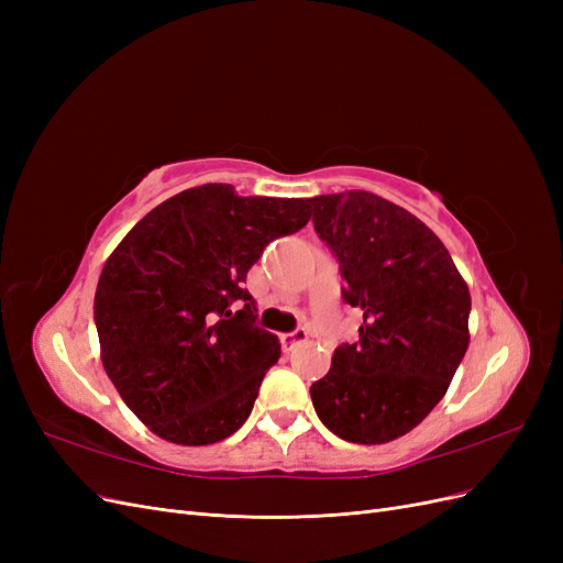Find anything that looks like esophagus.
I'll list each match as a JSON object with an SVG mask.
<instances>
[{
    "label": "esophagus",
    "instance_id": "esophagus-1",
    "mask_svg": "<svg viewBox=\"0 0 563 563\" xmlns=\"http://www.w3.org/2000/svg\"><path fill=\"white\" fill-rule=\"evenodd\" d=\"M305 340H308V331H305V329H296L291 333H282V347L288 352V350H294L296 345L305 343Z\"/></svg>",
    "mask_w": 563,
    "mask_h": 563
}]
</instances>
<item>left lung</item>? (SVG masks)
<instances>
[{"label":"left lung","instance_id":"obj_1","mask_svg":"<svg viewBox=\"0 0 563 563\" xmlns=\"http://www.w3.org/2000/svg\"><path fill=\"white\" fill-rule=\"evenodd\" d=\"M321 242L362 310L356 343L335 347L310 387L314 411L352 444L411 432L446 395L470 345V291L439 236L378 195L350 190L308 199Z\"/></svg>","mask_w":563,"mask_h":563}]
</instances>
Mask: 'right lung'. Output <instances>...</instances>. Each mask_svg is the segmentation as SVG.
<instances>
[{
	"label": "right lung",
	"mask_w": 563,
	"mask_h": 563,
	"mask_svg": "<svg viewBox=\"0 0 563 563\" xmlns=\"http://www.w3.org/2000/svg\"><path fill=\"white\" fill-rule=\"evenodd\" d=\"M308 209L207 183L162 201L112 251L93 300L100 360L157 437L207 446L246 422L282 354L255 327L246 275L269 242L308 225Z\"/></svg>",
	"instance_id": "right-lung-1"
}]
</instances>
